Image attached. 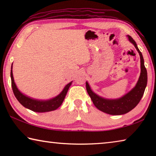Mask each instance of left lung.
Segmentation results:
<instances>
[{
    "instance_id": "left-lung-1",
    "label": "left lung",
    "mask_w": 156,
    "mask_h": 156,
    "mask_svg": "<svg viewBox=\"0 0 156 156\" xmlns=\"http://www.w3.org/2000/svg\"><path fill=\"white\" fill-rule=\"evenodd\" d=\"M129 40L136 48L140 55L141 74L136 86L123 97L115 100H109L100 97L91 90L88 82H86V87L88 94L92 102L98 110L112 115H120L127 113L138 105L144 94L147 82V69L144 66V60L141 52L138 49L136 43L130 35H128Z\"/></svg>"
}]
</instances>
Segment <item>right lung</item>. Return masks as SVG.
I'll list each match as a JSON object with an SVG mask.
<instances>
[{
	"label": "right lung",
	"mask_w": 156,
	"mask_h": 156,
	"mask_svg": "<svg viewBox=\"0 0 156 156\" xmlns=\"http://www.w3.org/2000/svg\"><path fill=\"white\" fill-rule=\"evenodd\" d=\"M12 68V64L11 66V86H12L13 93H14L15 97L16 98V99H17L18 101L23 106V107L30 109V110L33 111L38 112H44L54 111L55 109H57L59 107H60L63 101L64 100L66 94H67L69 87H70L72 82H69V84L66 85L64 87V90L62 91L61 93L54 98H51L50 100H48V101L35 100V99L29 98L27 97V96L22 94L21 92L18 90V88L16 87V86L15 83L14 78H13Z\"/></svg>",
	"instance_id": "add662e5"
}]
</instances>
